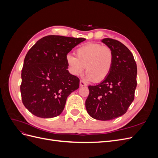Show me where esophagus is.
Returning a JSON list of instances; mask_svg holds the SVG:
<instances>
[{"label": "esophagus", "mask_w": 158, "mask_h": 158, "mask_svg": "<svg viewBox=\"0 0 158 158\" xmlns=\"http://www.w3.org/2000/svg\"><path fill=\"white\" fill-rule=\"evenodd\" d=\"M80 87H83V86H87V84L85 82H84L83 80H80Z\"/></svg>", "instance_id": "1"}]
</instances>
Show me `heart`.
<instances>
[{
    "instance_id": "obj_1",
    "label": "heart",
    "mask_w": 158,
    "mask_h": 158,
    "mask_svg": "<svg viewBox=\"0 0 158 158\" xmlns=\"http://www.w3.org/2000/svg\"><path fill=\"white\" fill-rule=\"evenodd\" d=\"M76 55H67L66 63L70 73L80 76L86 67V79L95 82L106 80L111 73L114 56L112 49L98 44H89L80 47Z\"/></svg>"
}]
</instances>
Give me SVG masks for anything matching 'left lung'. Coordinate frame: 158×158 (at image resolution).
Wrapping results in <instances>:
<instances>
[{"instance_id": "obj_1", "label": "left lung", "mask_w": 158, "mask_h": 158, "mask_svg": "<svg viewBox=\"0 0 158 158\" xmlns=\"http://www.w3.org/2000/svg\"><path fill=\"white\" fill-rule=\"evenodd\" d=\"M102 41L113 51L112 69L101 83L89 85L85 108L92 118L109 121L123 115L135 99L137 66L132 52L122 43L111 38Z\"/></svg>"}]
</instances>
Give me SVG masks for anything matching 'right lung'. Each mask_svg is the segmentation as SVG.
<instances>
[{"mask_svg":"<svg viewBox=\"0 0 158 158\" xmlns=\"http://www.w3.org/2000/svg\"><path fill=\"white\" fill-rule=\"evenodd\" d=\"M84 38L47 35L28 51L22 70V103L41 118L59 115L69 95L79 88L80 80L67 70L66 56Z\"/></svg>","mask_w":158,"mask_h":158,"instance_id":"1","label":"right lung"}]
</instances>
